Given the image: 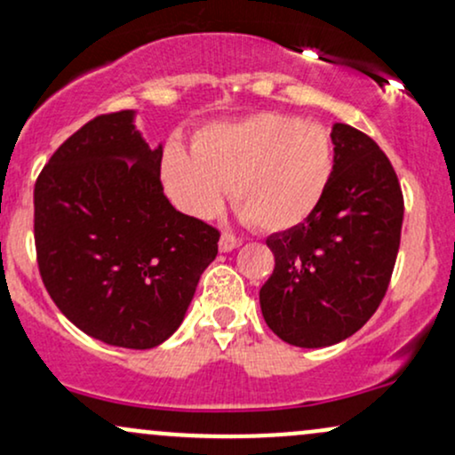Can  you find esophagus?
<instances>
[{"label":"esophagus","mask_w":455,"mask_h":455,"mask_svg":"<svg viewBox=\"0 0 455 455\" xmlns=\"http://www.w3.org/2000/svg\"><path fill=\"white\" fill-rule=\"evenodd\" d=\"M242 243H243V239L237 237V235H233V233L220 235V252H233V250L239 248Z\"/></svg>","instance_id":"obj_1"}]
</instances>
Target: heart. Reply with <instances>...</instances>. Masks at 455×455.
<instances>
[{"label": "heart", "mask_w": 455, "mask_h": 455, "mask_svg": "<svg viewBox=\"0 0 455 455\" xmlns=\"http://www.w3.org/2000/svg\"><path fill=\"white\" fill-rule=\"evenodd\" d=\"M336 173L331 134L284 113H252L196 130L192 149L169 143L166 192L192 216H212L227 186L245 222L265 233L299 227L318 210Z\"/></svg>", "instance_id": "b5f03b06"}]
</instances>
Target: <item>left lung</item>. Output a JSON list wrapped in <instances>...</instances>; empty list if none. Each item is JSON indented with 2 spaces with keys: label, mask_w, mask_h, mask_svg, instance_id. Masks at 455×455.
Listing matches in <instances>:
<instances>
[{
  "label": "left lung",
  "mask_w": 455,
  "mask_h": 455,
  "mask_svg": "<svg viewBox=\"0 0 455 455\" xmlns=\"http://www.w3.org/2000/svg\"><path fill=\"white\" fill-rule=\"evenodd\" d=\"M336 173L318 210L271 235L274 274L260 289L271 331L293 347L353 336L383 301L400 248L404 196L385 151L362 130L336 124Z\"/></svg>",
  "instance_id": "1"
}]
</instances>
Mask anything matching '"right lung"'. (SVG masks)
<instances>
[{"mask_svg": "<svg viewBox=\"0 0 455 455\" xmlns=\"http://www.w3.org/2000/svg\"><path fill=\"white\" fill-rule=\"evenodd\" d=\"M160 164L132 113H107L68 137L34 186L44 289L68 321L111 347L164 342L218 254L220 231L171 205Z\"/></svg>", "mask_w": 455, "mask_h": 455, "instance_id": "add662e5", "label": "right lung"}]
</instances>
